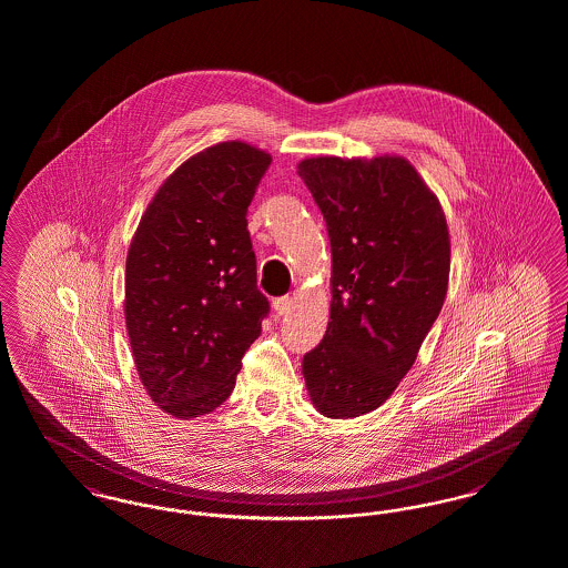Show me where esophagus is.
I'll return each instance as SVG.
<instances>
[{
  "label": "esophagus",
  "mask_w": 568,
  "mask_h": 568,
  "mask_svg": "<svg viewBox=\"0 0 568 568\" xmlns=\"http://www.w3.org/2000/svg\"><path fill=\"white\" fill-rule=\"evenodd\" d=\"M274 311H276V315H281V317L290 315V313L294 311V297H290V295L276 297V300H274Z\"/></svg>",
  "instance_id": "esophagus-1"
}]
</instances>
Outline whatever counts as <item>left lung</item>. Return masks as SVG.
I'll return each instance as SVG.
<instances>
[{
	"instance_id": "obj_1",
	"label": "left lung",
	"mask_w": 568,
	"mask_h": 568,
	"mask_svg": "<svg viewBox=\"0 0 568 568\" xmlns=\"http://www.w3.org/2000/svg\"><path fill=\"white\" fill-rule=\"evenodd\" d=\"M332 245V308L302 359L313 406L327 418L381 408L416 362L450 274L437 196L402 156L302 160Z\"/></svg>"
}]
</instances>
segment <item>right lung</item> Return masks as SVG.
Listing matches in <instances>:
<instances>
[{
	"instance_id": "right-lung-1",
	"label": "right lung",
	"mask_w": 568,
	"mask_h": 568,
	"mask_svg": "<svg viewBox=\"0 0 568 568\" xmlns=\"http://www.w3.org/2000/svg\"><path fill=\"white\" fill-rule=\"evenodd\" d=\"M271 154L224 141L178 166L126 255L124 318L136 374L175 418L220 408L271 304L257 290L247 206Z\"/></svg>"
}]
</instances>
